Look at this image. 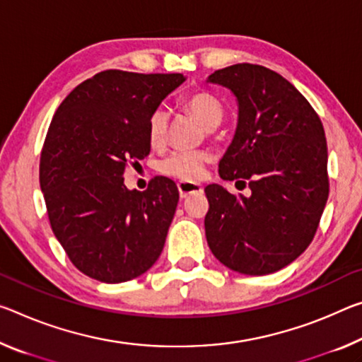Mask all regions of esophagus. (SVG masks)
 I'll return each mask as SVG.
<instances>
[{"mask_svg": "<svg viewBox=\"0 0 362 362\" xmlns=\"http://www.w3.org/2000/svg\"><path fill=\"white\" fill-rule=\"evenodd\" d=\"M177 187H179L180 198H188V197H192V194H202L203 193V187L199 185V183L182 180V182L177 183Z\"/></svg>", "mask_w": 362, "mask_h": 362, "instance_id": "1", "label": "esophagus"}]
</instances>
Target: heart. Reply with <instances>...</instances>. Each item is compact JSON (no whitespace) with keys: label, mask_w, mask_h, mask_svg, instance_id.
I'll use <instances>...</instances> for the list:
<instances>
[{"label":"heart","mask_w":362,"mask_h":362,"mask_svg":"<svg viewBox=\"0 0 362 362\" xmlns=\"http://www.w3.org/2000/svg\"><path fill=\"white\" fill-rule=\"evenodd\" d=\"M183 107L198 120L206 129V134H212V130L219 127L223 119L222 103L206 91H198L185 98ZM169 132V114L165 109L158 107L151 112L146 125V136L151 148H163L168 141ZM209 163V154L206 151H180L170 154L168 159L160 163L159 169L163 174L174 177L179 180H199L203 177L204 165Z\"/></svg>","instance_id":"b5f03b06"}]
</instances>
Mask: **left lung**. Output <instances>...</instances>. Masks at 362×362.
<instances>
[{"mask_svg":"<svg viewBox=\"0 0 362 362\" xmlns=\"http://www.w3.org/2000/svg\"><path fill=\"white\" fill-rule=\"evenodd\" d=\"M208 82L230 90L238 103L237 130L219 175L248 182L251 194L206 187V240L235 272H277L313 242L329 198L322 122L288 80L264 66H228Z\"/></svg>","mask_w":362,"mask_h":362,"instance_id":"1","label":"left lung"}]
</instances>
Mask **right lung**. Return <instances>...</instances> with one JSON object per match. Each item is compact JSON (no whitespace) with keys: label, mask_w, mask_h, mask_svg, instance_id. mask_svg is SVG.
Returning <instances> with one entry per match:
<instances>
[{"label":"right lung","mask_w":362,"mask_h":362,"mask_svg":"<svg viewBox=\"0 0 362 362\" xmlns=\"http://www.w3.org/2000/svg\"><path fill=\"white\" fill-rule=\"evenodd\" d=\"M182 74L103 71L77 85L51 120L40 187L57 242L80 272L127 282L158 261L179 190L154 177L145 192L124 185L127 165L150 154L146 125Z\"/></svg>","instance_id":"right-lung-1"}]
</instances>
